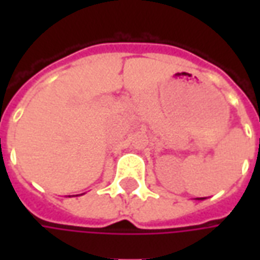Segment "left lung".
Masks as SVG:
<instances>
[{"mask_svg": "<svg viewBox=\"0 0 260 260\" xmlns=\"http://www.w3.org/2000/svg\"><path fill=\"white\" fill-rule=\"evenodd\" d=\"M259 141H260V139H259Z\"/></svg>", "mask_w": 260, "mask_h": 260, "instance_id": "left-lung-1", "label": "left lung"}]
</instances>
